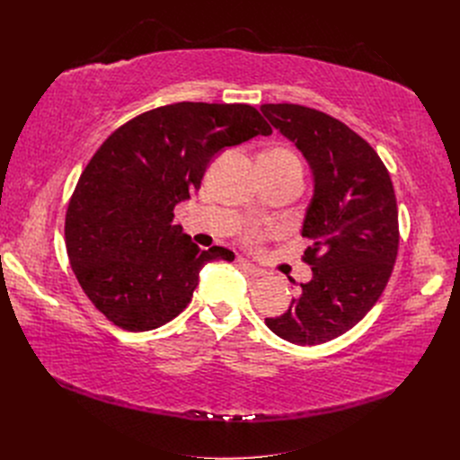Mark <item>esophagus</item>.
<instances>
[{
  "mask_svg": "<svg viewBox=\"0 0 460 460\" xmlns=\"http://www.w3.org/2000/svg\"><path fill=\"white\" fill-rule=\"evenodd\" d=\"M236 267L243 270L244 274H250V276H253V278H259V276H262V270L257 267V264H253L252 261H248V259H244V257H238L236 259Z\"/></svg>",
  "mask_w": 460,
  "mask_h": 460,
  "instance_id": "1",
  "label": "esophagus"
}]
</instances>
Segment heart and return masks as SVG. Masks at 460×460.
<instances>
[{
	"label": "heart",
	"instance_id": "heart-1",
	"mask_svg": "<svg viewBox=\"0 0 460 460\" xmlns=\"http://www.w3.org/2000/svg\"><path fill=\"white\" fill-rule=\"evenodd\" d=\"M262 158H267L278 165H298L300 167V162L296 158V155L293 151H288L285 147H272L270 151H267L262 155Z\"/></svg>",
	"mask_w": 460,
	"mask_h": 460
}]
</instances>
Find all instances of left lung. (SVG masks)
<instances>
[{
  "label": "left lung",
  "instance_id": "obj_1",
  "mask_svg": "<svg viewBox=\"0 0 460 460\" xmlns=\"http://www.w3.org/2000/svg\"><path fill=\"white\" fill-rule=\"evenodd\" d=\"M262 115L305 158L313 196L302 234L311 279L279 317L264 319L281 340H335L380 298L399 250L397 199L388 169L371 145L341 120L298 104H262Z\"/></svg>",
  "mask_w": 460,
  "mask_h": 460
}]
</instances>
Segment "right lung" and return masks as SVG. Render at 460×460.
Instances as JSON below:
<instances>
[{
  "mask_svg": "<svg viewBox=\"0 0 460 460\" xmlns=\"http://www.w3.org/2000/svg\"><path fill=\"white\" fill-rule=\"evenodd\" d=\"M272 128L248 104L179 102L117 128L76 184L65 220L70 267L87 298L128 332L155 330L190 304L207 262L233 261L201 250L173 208L190 199L212 158Z\"/></svg>",
  "mask_w": 460,
  "mask_h": 460,
  "instance_id": "1",
  "label": "right lung"
}]
</instances>
